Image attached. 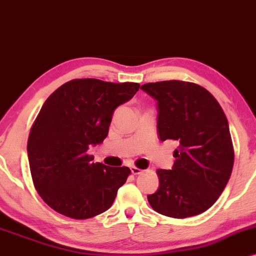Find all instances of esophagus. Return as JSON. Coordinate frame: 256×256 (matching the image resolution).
I'll return each instance as SVG.
<instances>
[{"label":"esophagus","mask_w":256,"mask_h":256,"mask_svg":"<svg viewBox=\"0 0 256 256\" xmlns=\"http://www.w3.org/2000/svg\"><path fill=\"white\" fill-rule=\"evenodd\" d=\"M130 170H132V174H134V175H138V174H142V169H140V168H138V166H132L130 168Z\"/></svg>","instance_id":"obj_1"}]
</instances>
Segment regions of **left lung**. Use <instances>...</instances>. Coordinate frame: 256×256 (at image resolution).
Returning a JSON list of instances; mask_svg holds the SVG:
<instances>
[{
    "mask_svg": "<svg viewBox=\"0 0 256 256\" xmlns=\"http://www.w3.org/2000/svg\"><path fill=\"white\" fill-rule=\"evenodd\" d=\"M157 100L162 142H179L172 170L158 169L160 188L148 194L154 210L175 219L204 213L216 202L234 166L228 122L218 100L192 82L162 81L142 86Z\"/></svg>",
    "mask_w": 256,
    "mask_h": 256,
    "instance_id": "obj_1",
    "label": "left lung"
}]
</instances>
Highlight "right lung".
I'll return each instance as SVG.
<instances>
[{"label":"right lung","mask_w":256,"mask_h":256,"mask_svg":"<svg viewBox=\"0 0 256 256\" xmlns=\"http://www.w3.org/2000/svg\"><path fill=\"white\" fill-rule=\"evenodd\" d=\"M139 87L76 78L48 96L30 129L28 156L34 186L52 209L84 220L112 206L130 169L93 163L88 148L104 142L114 110Z\"/></svg>","instance_id":"right-lung-1"}]
</instances>
